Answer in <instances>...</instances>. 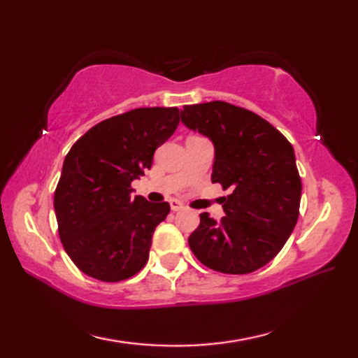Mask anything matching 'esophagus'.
<instances>
[{
  "mask_svg": "<svg viewBox=\"0 0 358 358\" xmlns=\"http://www.w3.org/2000/svg\"><path fill=\"white\" fill-rule=\"evenodd\" d=\"M169 203H171V209H172L173 212H180V210L185 209L183 204H181L178 200H171Z\"/></svg>",
  "mask_w": 358,
  "mask_h": 358,
  "instance_id": "obj_1",
  "label": "esophagus"
}]
</instances>
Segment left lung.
I'll list each match as a JSON object with an SVG mask.
<instances>
[{
	"label": "left lung",
	"mask_w": 358,
	"mask_h": 358,
	"mask_svg": "<svg viewBox=\"0 0 358 358\" xmlns=\"http://www.w3.org/2000/svg\"><path fill=\"white\" fill-rule=\"evenodd\" d=\"M181 123L214 144L212 183L231 191L222 220L200 214L189 237L194 255L223 273L263 268L299 220L301 180L292 144L257 113L224 101L185 106Z\"/></svg>",
	"instance_id": "obj_1"
}]
</instances>
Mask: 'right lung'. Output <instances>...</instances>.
<instances>
[{
  "instance_id": "obj_1",
  "label": "right lung",
  "mask_w": 358,
  "mask_h": 358,
  "mask_svg": "<svg viewBox=\"0 0 358 358\" xmlns=\"http://www.w3.org/2000/svg\"><path fill=\"white\" fill-rule=\"evenodd\" d=\"M180 123L177 108H140L98 123L63 163L53 208L71 260L89 277L121 281L141 271L169 203L132 195L154 152Z\"/></svg>"
}]
</instances>
